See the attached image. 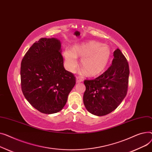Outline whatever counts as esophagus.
I'll list each match as a JSON object with an SVG mask.
<instances>
[{
    "label": "esophagus",
    "mask_w": 152,
    "mask_h": 152,
    "mask_svg": "<svg viewBox=\"0 0 152 152\" xmlns=\"http://www.w3.org/2000/svg\"><path fill=\"white\" fill-rule=\"evenodd\" d=\"M76 81H77V83H80V82H82L83 81V80L81 78L77 77H76Z\"/></svg>",
    "instance_id": "esophagus-1"
}]
</instances>
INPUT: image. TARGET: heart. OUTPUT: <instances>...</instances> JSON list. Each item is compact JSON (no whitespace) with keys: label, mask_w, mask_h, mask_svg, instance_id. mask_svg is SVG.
<instances>
[{"label":"heart","mask_w":152,"mask_h":152,"mask_svg":"<svg viewBox=\"0 0 152 152\" xmlns=\"http://www.w3.org/2000/svg\"><path fill=\"white\" fill-rule=\"evenodd\" d=\"M110 49L105 44L89 41L75 45L71 50L66 48L64 53L65 64L70 72H74L78 66L77 56L82 57V74L94 76L105 69L110 58Z\"/></svg>","instance_id":"1"}]
</instances>
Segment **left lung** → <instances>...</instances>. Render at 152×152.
<instances>
[{
	"mask_svg": "<svg viewBox=\"0 0 152 152\" xmlns=\"http://www.w3.org/2000/svg\"><path fill=\"white\" fill-rule=\"evenodd\" d=\"M112 65L93 80H85L83 103L86 110L104 116L117 108L127 94L129 69L126 58L118 48L113 52Z\"/></svg>",
	"mask_w": 152,
	"mask_h": 152,
	"instance_id": "left-lung-1",
	"label": "left lung"
}]
</instances>
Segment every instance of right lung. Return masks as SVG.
<instances>
[{
  "mask_svg": "<svg viewBox=\"0 0 152 152\" xmlns=\"http://www.w3.org/2000/svg\"><path fill=\"white\" fill-rule=\"evenodd\" d=\"M61 45L55 38H42L24 56L21 64L23 93L39 112L51 114L61 111L75 85L74 75L65 70Z\"/></svg>",
  "mask_w": 152,
  "mask_h": 152,
  "instance_id": "1",
  "label": "right lung"
}]
</instances>
